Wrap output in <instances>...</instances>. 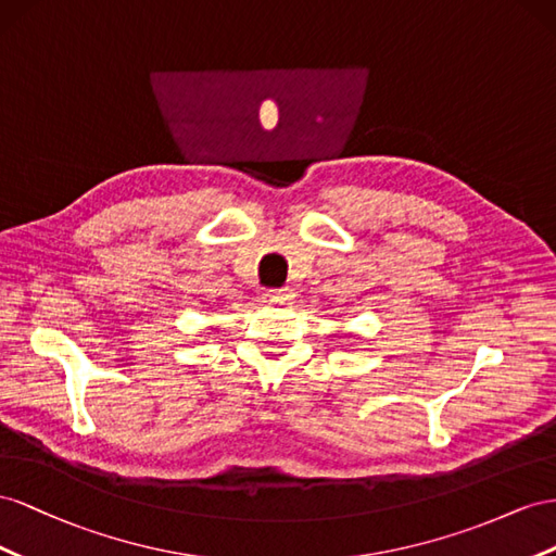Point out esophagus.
<instances>
[{
	"label": "esophagus",
	"instance_id": "obj_1",
	"mask_svg": "<svg viewBox=\"0 0 556 556\" xmlns=\"http://www.w3.org/2000/svg\"><path fill=\"white\" fill-rule=\"evenodd\" d=\"M291 298H293L291 289H273V291L263 293V303H267V305H287Z\"/></svg>",
	"mask_w": 556,
	"mask_h": 556
}]
</instances>
